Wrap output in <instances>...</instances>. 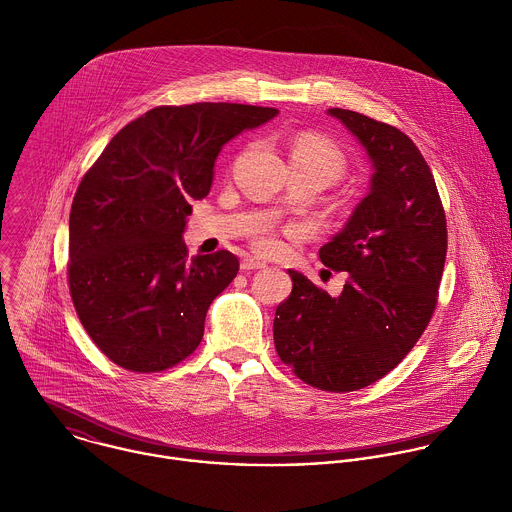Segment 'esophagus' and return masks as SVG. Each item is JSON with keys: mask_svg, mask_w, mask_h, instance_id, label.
<instances>
[{"mask_svg": "<svg viewBox=\"0 0 512 512\" xmlns=\"http://www.w3.org/2000/svg\"><path fill=\"white\" fill-rule=\"evenodd\" d=\"M265 267H267V265H265L263 261L255 259V257H247V259L241 261V269H243V271H255V269H265Z\"/></svg>", "mask_w": 512, "mask_h": 512, "instance_id": "obj_1", "label": "esophagus"}]
</instances>
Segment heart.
Segmentation results:
<instances>
[{"label":"heart","mask_w":512,"mask_h":512,"mask_svg":"<svg viewBox=\"0 0 512 512\" xmlns=\"http://www.w3.org/2000/svg\"><path fill=\"white\" fill-rule=\"evenodd\" d=\"M291 165H299L315 171L325 181V185L339 181L347 167L343 153L331 141L315 133H305L295 139L291 147ZM295 231L297 229H285V233H295ZM253 247L263 255H275L283 247L281 233L277 229H267L253 239Z\"/></svg>","instance_id":"obj_1"}]
</instances>
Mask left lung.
<instances>
[{"instance_id": "1", "label": "left lung", "mask_w": 512, "mask_h": 512, "mask_svg": "<svg viewBox=\"0 0 512 512\" xmlns=\"http://www.w3.org/2000/svg\"><path fill=\"white\" fill-rule=\"evenodd\" d=\"M329 113L367 149L369 195L345 229L319 249L325 267L349 281L331 297L297 271L279 303V359L307 385L349 393L391 373L425 333L447 259V217L431 167L401 129L351 109Z\"/></svg>"}]
</instances>
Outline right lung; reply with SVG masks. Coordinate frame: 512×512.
<instances>
[{
	"label": "right lung",
	"instance_id": "add662e5",
	"mask_svg": "<svg viewBox=\"0 0 512 512\" xmlns=\"http://www.w3.org/2000/svg\"><path fill=\"white\" fill-rule=\"evenodd\" d=\"M277 113L159 105L119 129L83 175L69 213V293L91 341L121 369L161 373L199 347L239 259L225 249L189 257V203L209 193L221 147Z\"/></svg>",
	"mask_w": 512,
	"mask_h": 512
}]
</instances>
